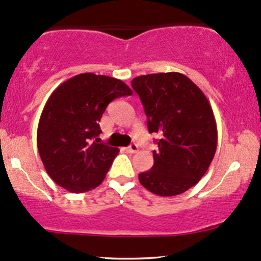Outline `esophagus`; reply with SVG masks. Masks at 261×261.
I'll list each match as a JSON object with an SVG mask.
<instances>
[{"mask_svg": "<svg viewBox=\"0 0 261 261\" xmlns=\"http://www.w3.org/2000/svg\"><path fill=\"white\" fill-rule=\"evenodd\" d=\"M126 150L128 151V153L134 154V153H136V151H138V146L136 143H133V144H130V146L127 147Z\"/></svg>", "mask_w": 261, "mask_h": 261, "instance_id": "esophagus-1", "label": "esophagus"}]
</instances>
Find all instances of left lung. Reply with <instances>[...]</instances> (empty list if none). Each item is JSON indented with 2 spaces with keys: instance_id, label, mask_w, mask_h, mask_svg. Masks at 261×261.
<instances>
[{
  "instance_id": "1",
  "label": "left lung",
  "mask_w": 261,
  "mask_h": 261,
  "mask_svg": "<svg viewBox=\"0 0 261 261\" xmlns=\"http://www.w3.org/2000/svg\"><path fill=\"white\" fill-rule=\"evenodd\" d=\"M131 87L140 96L149 133L160 136L154 165L138 174L140 183L159 196L179 195L201 179L217 149V124L208 100L178 72L140 75Z\"/></svg>"
}]
</instances>
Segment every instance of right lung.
Here are the masks:
<instances>
[{"label":"right lung","instance_id":"add662e5","mask_svg":"<svg viewBox=\"0 0 261 261\" xmlns=\"http://www.w3.org/2000/svg\"><path fill=\"white\" fill-rule=\"evenodd\" d=\"M131 94L119 79L94 73L74 75L55 89L39 118L37 147L58 186L71 193L100 186L119 149L100 143L98 121L110 102Z\"/></svg>","mask_w":261,"mask_h":261}]
</instances>
